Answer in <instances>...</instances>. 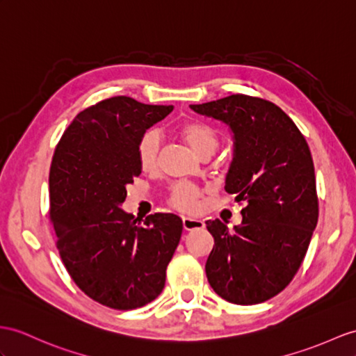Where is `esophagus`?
I'll return each mask as SVG.
<instances>
[{
  "mask_svg": "<svg viewBox=\"0 0 356 356\" xmlns=\"http://www.w3.org/2000/svg\"><path fill=\"white\" fill-rule=\"evenodd\" d=\"M183 227L186 231H193V229H202L204 228V222L199 219H192V218H183Z\"/></svg>",
  "mask_w": 356,
  "mask_h": 356,
  "instance_id": "34e87169",
  "label": "esophagus"
}]
</instances>
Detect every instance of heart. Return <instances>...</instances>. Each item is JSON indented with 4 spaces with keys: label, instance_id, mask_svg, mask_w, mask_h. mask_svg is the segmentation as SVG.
<instances>
[{
    "label": "heart",
    "instance_id": "heart-1",
    "mask_svg": "<svg viewBox=\"0 0 356 356\" xmlns=\"http://www.w3.org/2000/svg\"><path fill=\"white\" fill-rule=\"evenodd\" d=\"M186 143L199 157H210L219 146V133L204 120H187L179 128ZM161 137L157 129H146L137 143V163L143 170H152L157 166ZM202 190L188 181H177L169 187L168 202L181 211H195L199 205Z\"/></svg>",
    "mask_w": 356,
    "mask_h": 356
}]
</instances>
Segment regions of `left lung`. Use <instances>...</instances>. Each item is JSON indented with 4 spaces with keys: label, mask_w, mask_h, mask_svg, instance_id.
<instances>
[{
    "label": "left lung",
    "mask_w": 356,
    "mask_h": 356,
    "mask_svg": "<svg viewBox=\"0 0 356 356\" xmlns=\"http://www.w3.org/2000/svg\"><path fill=\"white\" fill-rule=\"evenodd\" d=\"M229 125L234 159L225 190L243 220L229 231L207 220L214 237L205 273L219 296L255 305L281 293L298 273L318 219L314 163L305 137L276 104L249 95L193 104Z\"/></svg>",
    "instance_id": "1"
}]
</instances>
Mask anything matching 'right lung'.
Returning a JSON list of instances; mask_svg holds the SVG:
<instances>
[{
    "label": "right lung",
    "instance_id": "1",
    "mask_svg": "<svg viewBox=\"0 0 356 356\" xmlns=\"http://www.w3.org/2000/svg\"><path fill=\"white\" fill-rule=\"evenodd\" d=\"M173 106L113 97L80 111L56 146L49 169V219L60 258L78 289L120 311L140 308L164 289L183 234L172 213L138 220L120 204L142 173L140 136Z\"/></svg>",
    "mask_w": 356,
    "mask_h": 356
}]
</instances>
